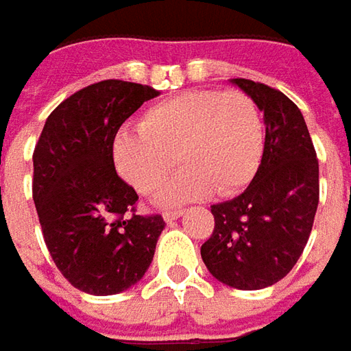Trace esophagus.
Returning <instances> with one entry per match:
<instances>
[{"instance_id":"obj_1","label":"esophagus","mask_w":351,"mask_h":351,"mask_svg":"<svg viewBox=\"0 0 351 351\" xmlns=\"http://www.w3.org/2000/svg\"><path fill=\"white\" fill-rule=\"evenodd\" d=\"M182 215V210H176V212H165L163 213V219L167 221V223H171V221H175V219H178Z\"/></svg>"}]
</instances>
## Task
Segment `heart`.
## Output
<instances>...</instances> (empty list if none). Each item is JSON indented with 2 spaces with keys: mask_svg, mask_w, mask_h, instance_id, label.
<instances>
[{
  "mask_svg": "<svg viewBox=\"0 0 351 351\" xmlns=\"http://www.w3.org/2000/svg\"><path fill=\"white\" fill-rule=\"evenodd\" d=\"M266 149L256 103L243 91L192 89L159 101L139 128H120L110 141L118 175L149 196L163 186L176 159L184 169L159 194L161 206L235 196L252 182Z\"/></svg>",
  "mask_w": 351,
  "mask_h": 351,
  "instance_id": "1",
  "label": "heart"
}]
</instances>
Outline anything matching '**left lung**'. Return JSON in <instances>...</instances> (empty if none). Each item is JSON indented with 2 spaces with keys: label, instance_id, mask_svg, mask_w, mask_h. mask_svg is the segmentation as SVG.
<instances>
[{
  "label": "left lung",
  "instance_id": "8db88e82",
  "mask_svg": "<svg viewBox=\"0 0 351 351\" xmlns=\"http://www.w3.org/2000/svg\"><path fill=\"white\" fill-rule=\"evenodd\" d=\"M231 83L264 114L266 149L247 190L212 206L215 227L199 252L217 282L252 291L285 278L307 245L319 206V161L295 103L264 83Z\"/></svg>",
  "mask_w": 351,
  "mask_h": 351
}]
</instances>
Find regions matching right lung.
I'll list each match as a JSON object with an SVG mask.
<instances>
[{
    "label": "right lung",
    "instance_id": "obj_1",
    "mask_svg": "<svg viewBox=\"0 0 351 351\" xmlns=\"http://www.w3.org/2000/svg\"><path fill=\"white\" fill-rule=\"evenodd\" d=\"M159 95L120 79L89 85L48 116L34 147L32 199L44 243L67 282L89 295L138 284L165 229L161 215H128L138 194L110 155L120 126Z\"/></svg>",
    "mask_w": 351,
    "mask_h": 351
}]
</instances>
